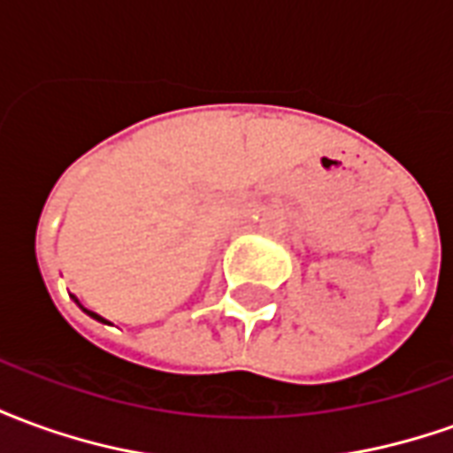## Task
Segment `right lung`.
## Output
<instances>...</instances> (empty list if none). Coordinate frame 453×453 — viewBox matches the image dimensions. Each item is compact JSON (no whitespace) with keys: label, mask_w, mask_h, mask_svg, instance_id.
<instances>
[{"label":"right lung","mask_w":453,"mask_h":453,"mask_svg":"<svg viewBox=\"0 0 453 453\" xmlns=\"http://www.w3.org/2000/svg\"><path fill=\"white\" fill-rule=\"evenodd\" d=\"M74 301H77V298H74ZM77 305H80V301H77ZM80 308H82V305H80ZM82 311H84V313H87V315H92L94 320H99V323H106V320H104L102 315H96V313H92V311H87V308H82Z\"/></svg>","instance_id":"add662e5"}]
</instances>
